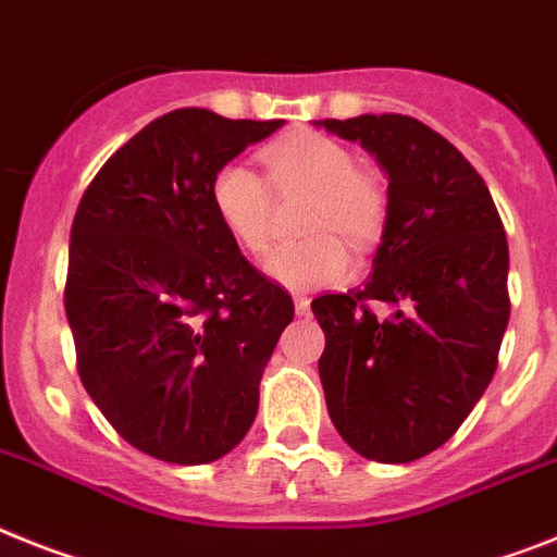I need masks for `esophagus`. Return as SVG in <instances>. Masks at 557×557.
Segmentation results:
<instances>
[{
  "instance_id": "34e87169",
  "label": "esophagus",
  "mask_w": 557,
  "mask_h": 557,
  "mask_svg": "<svg viewBox=\"0 0 557 557\" xmlns=\"http://www.w3.org/2000/svg\"><path fill=\"white\" fill-rule=\"evenodd\" d=\"M294 308H297V314L306 317L308 311H311V300H308L306 294H297V297H294Z\"/></svg>"
}]
</instances>
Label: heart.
I'll return each instance as SVG.
<instances>
[{
	"instance_id": "b5f03b06",
	"label": "heart",
	"mask_w": 557,
	"mask_h": 557,
	"mask_svg": "<svg viewBox=\"0 0 557 557\" xmlns=\"http://www.w3.org/2000/svg\"><path fill=\"white\" fill-rule=\"evenodd\" d=\"M265 181L246 163H226L212 181V207L228 237L251 255H263L274 237V191H314L306 232L308 243H286L265 260L269 277L294 292L336 286L354 271V257L343 240L366 249L385 223V189L371 172L359 170L357 156L329 135H294L263 149Z\"/></svg>"
}]
</instances>
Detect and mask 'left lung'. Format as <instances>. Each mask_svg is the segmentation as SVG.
I'll return each mask as SVG.
<instances>
[{
    "label": "left lung",
    "instance_id": "8db88e82",
    "mask_svg": "<svg viewBox=\"0 0 557 557\" xmlns=\"http://www.w3.org/2000/svg\"><path fill=\"white\" fill-rule=\"evenodd\" d=\"M387 175L382 243L366 288L311 302L336 433L359 456L405 465L442 447L487 391L509 320V249L487 184L410 115L325 119ZM371 301L392 308L375 320Z\"/></svg>",
    "mask_w": 557,
    "mask_h": 557
}]
</instances>
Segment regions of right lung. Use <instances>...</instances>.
<instances>
[{
    "instance_id": "right-lung-1",
    "label": "right lung",
    "mask_w": 557,
    "mask_h": 557,
    "mask_svg": "<svg viewBox=\"0 0 557 557\" xmlns=\"http://www.w3.org/2000/svg\"><path fill=\"white\" fill-rule=\"evenodd\" d=\"M280 127L200 107L166 112L98 170L76 209L64 311L78 376L152 459L209 465L255 422L294 302L228 237L212 181Z\"/></svg>"
}]
</instances>
